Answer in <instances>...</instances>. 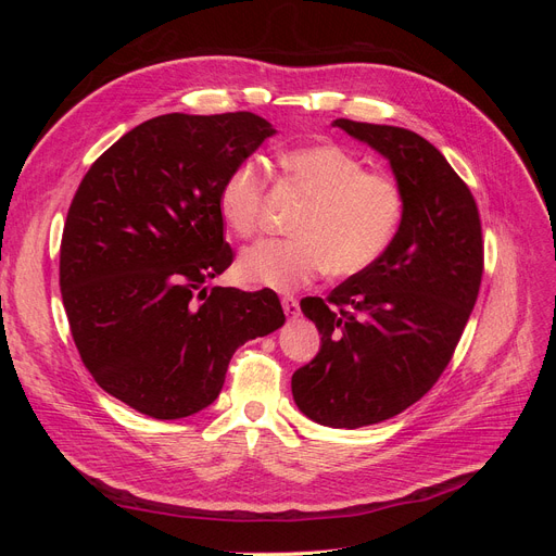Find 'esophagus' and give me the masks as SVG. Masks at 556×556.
<instances>
[{
	"label": "esophagus",
	"instance_id": "34e87169",
	"mask_svg": "<svg viewBox=\"0 0 556 556\" xmlns=\"http://www.w3.org/2000/svg\"><path fill=\"white\" fill-rule=\"evenodd\" d=\"M280 304H282V311H285V315H288V317H299V301L294 299V296H282L280 299Z\"/></svg>",
	"mask_w": 556,
	"mask_h": 556
}]
</instances>
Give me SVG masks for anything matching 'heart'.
<instances>
[{"mask_svg":"<svg viewBox=\"0 0 556 556\" xmlns=\"http://www.w3.org/2000/svg\"><path fill=\"white\" fill-rule=\"evenodd\" d=\"M282 166L294 188L308 197L292 225L296 239L262 241L239 260V276L252 288L292 292L327 268L355 276L374 266L392 245L403 220L401 185L336 143L288 150ZM266 174L257 160H243L217 190V213L241 239L262 229Z\"/></svg>","mask_w":556,"mask_h":556,"instance_id":"obj_1","label":"heart"}]
</instances>
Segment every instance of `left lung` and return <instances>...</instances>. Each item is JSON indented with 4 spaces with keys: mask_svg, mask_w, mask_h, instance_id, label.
I'll use <instances>...</instances> for the list:
<instances>
[{
    "mask_svg": "<svg viewBox=\"0 0 556 556\" xmlns=\"http://www.w3.org/2000/svg\"><path fill=\"white\" fill-rule=\"evenodd\" d=\"M331 125L390 162L403 192L384 255L327 301H301L323 343L292 376L294 403L317 425L359 429L413 406L445 371L478 299L482 229L466 182L419 134L345 117Z\"/></svg>",
    "mask_w": 556,
    "mask_h": 556,
    "instance_id": "1",
    "label": "left lung"
}]
</instances>
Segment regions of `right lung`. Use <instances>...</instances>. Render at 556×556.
I'll return each instance as SVG.
<instances>
[{"label":"right lung","mask_w":556,"mask_h":556,"mask_svg":"<svg viewBox=\"0 0 556 556\" xmlns=\"http://www.w3.org/2000/svg\"><path fill=\"white\" fill-rule=\"evenodd\" d=\"M274 134L248 111L166 113L80 180L60 245L62 304L83 364L129 408L204 410L237 348L282 327L276 292L204 288L233 260L217 190Z\"/></svg>","instance_id":"1"}]
</instances>
